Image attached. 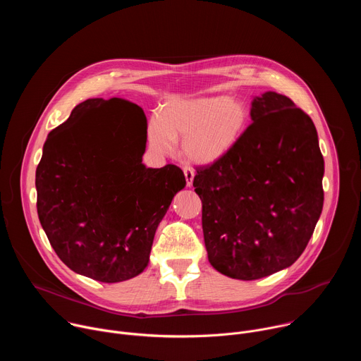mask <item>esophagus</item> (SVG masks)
I'll return each mask as SVG.
<instances>
[{
  "mask_svg": "<svg viewBox=\"0 0 361 361\" xmlns=\"http://www.w3.org/2000/svg\"><path fill=\"white\" fill-rule=\"evenodd\" d=\"M183 171H184V176H185L187 187H191V185H192V180H194V176H195V171H194L191 167H184V169H183Z\"/></svg>",
  "mask_w": 361,
  "mask_h": 361,
  "instance_id": "1",
  "label": "esophagus"
}]
</instances>
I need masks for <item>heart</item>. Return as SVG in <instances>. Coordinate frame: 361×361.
Listing matches in <instances>:
<instances>
[{
    "label": "heart",
    "mask_w": 361,
    "mask_h": 361,
    "mask_svg": "<svg viewBox=\"0 0 361 361\" xmlns=\"http://www.w3.org/2000/svg\"><path fill=\"white\" fill-rule=\"evenodd\" d=\"M250 110L234 97L207 95L174 98L147 126V140L152 151L171 154L183 138L184 156L197 164H212L240 141L250 126Z\"/></svg>",
    "instance_id": "1"
}]
</instances>
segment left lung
I'll return each instance as SVG.
<instances>
[{
	"label": "left lung",
	"instance_id": "1",
	"mask_svg": "<svg viewBox=\"0 0 361 361\" xmlns=\"http://www.w3.org/2000/svg\"><path fill=\"white\" fill-rule=\"evenodd\" d=\"M252 123L224 157L197 167L210 264L237 280L290 267L310 241L324 201V160L314 123L294 102L254 97Z\"/></svg>",
	"mask_w": 361,
	"mask_h": 361
}]
</instances>
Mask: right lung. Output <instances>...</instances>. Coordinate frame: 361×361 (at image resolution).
Returning <instances> with one entry per match:
<instances>
[{"label": "right lung", "instance_id": "add662e5", "mask_svg": "<svg viewBox=\"0 0 361 361\" xmlns=\"http://www.w3.org/2000/svg\"><path fill=\"white\" fill-rule=\"evenodd\" d=\"M111 116L89 120L101 106ZM147 118L121 98H90L51 131L35 171L39 223L74 273L120 283L144 271L156 230L185 187L181 169H147Z\"/></svg>", "mask_w": 361, "mask_h": 361}]
</instances>
